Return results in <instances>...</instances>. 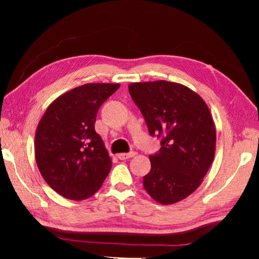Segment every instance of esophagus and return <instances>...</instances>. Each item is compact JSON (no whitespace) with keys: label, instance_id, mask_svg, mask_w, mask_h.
I'll use <instances>...</instances> for the list:
<instances>
[{"label":"esophagus","instance_id":"34e87169","mask_svg":"<svg viewBox=\"0 0 259 259\" xmlns=\"http://www.w3.org/2000/svg\"><path fill=\"white\" fill-rule=\"evenodd\" d=\"M137 153L136 152H129V153H121V154L117 155V157H119L120 160H126V159H130V157L135 156Z\"/></svg>","mask_w":259,"mask_h":259}]
</instances>
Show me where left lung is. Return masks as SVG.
Instances as JSON below:
<instances>
[{
  "label": "left lung",
  "mask_w": 259,
  "mask_h": 259,
  "mask_svg": "<svg viewBox=\"0 0 259 259\" xmlns=\"http://www.w3.org/2000/svg\"><path fill=\"white\" fill-rule=\"evenodd\" d=\"M129 94L150 134L162 137L144 188L161 204L179 202L202 184L213 161L216 126L209 107L190 88L164 80L130 83Z\"/></svg>",
  "instance_id": "1"
}]
</instances>
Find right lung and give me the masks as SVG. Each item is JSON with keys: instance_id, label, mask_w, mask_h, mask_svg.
<instances>
[{"instance_id": "obj_1", "label": "right lung", "mask_w": 259, "mask_h": 259, "mask_svg": "<svg viewBox=\"0 0 259 259\" xmlns=\"http://www.w3.org/2000/svg\"><path fill=\"white\" fill-rule=\"evenodd\" d=\"M119 83H87L56 98L35 133V160L42 177L58 194L81 201L102 187L112 168L97 112Z\"/></svg>"}]
</instances>
